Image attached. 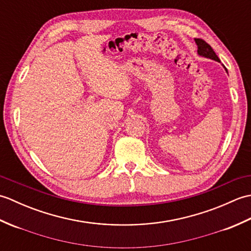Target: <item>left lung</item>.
Returning <instances> with one entry per match:
<instances>
[{
    "label": "left lung",
    "mask_w": 251,
    "mask_h": 251,
    "mask_svg": "<svg viewBox=\"0 0 251 251\" xmlns=\"http://www.w3.org/2000/svg\"><path fill=\"white\" fill-rule=\"evenodd\" d=\"M194 40H195V43L197 45V54L201 57L209 58V59H211V60H216L218 62H220L219 57L216 55V52L214 51V50L211 49V46L209 44L206 43V42L201 39H194ZM226 72H227V70H226Z\"/></svg>",
    "instance_id": "8db88e82"
}]
</instances>
